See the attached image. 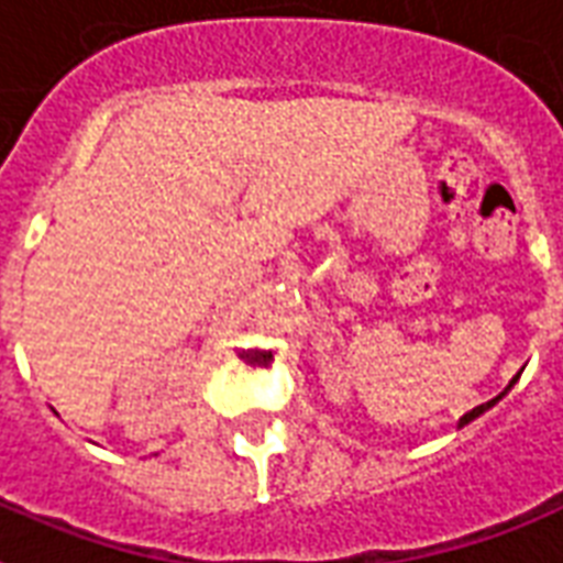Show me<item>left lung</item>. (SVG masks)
Listing matches in <instances>:
<instances>
[{"label": "left lung", "mask_w": 563, "mask_h": 563, "mask_svg": "<svg viewBox=\"0 0 563 563\" xmlns=\"http://www.w3.org/2000/svg\"><path fill=\"white\" fill-rule=\"evenodd\" d=\"M514 382H516V378H514ZM514 382H510V385L504 387V394H507V390H510V387H514ZM504 394H498V397L489 399V402H483V406H477V409H472V411H468V415H462V418H460V427H465V423H468V420L481 418V415H483V411H486V409H493L495 402H498V399H501Z\"/></svg>", "instance_id": "left-lung-1"}]
</instances>
